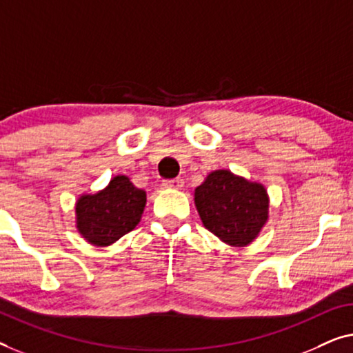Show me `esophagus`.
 <instances>
[{
	"label": "esophagus",
	"instance_id": "esophagus-1",
	"mask_svg": "<svg viewBox=\"0 0 353 353\" xmlns=\"http://www.w3.org/2000/svg\"><path fill=\"white\" fill-rule=\"evenodd\" d=\"M166 188H174V190H179V188L183 187V181L181 177H176V179H170V181H165L163 183Z\"/></svg>",
	"mask_w": 353,
	"mask_h": 353
}]
</instances>
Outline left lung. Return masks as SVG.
I'll return each instance as SVG.
<instances>
[{
  "mask_svg": "<svg viewBox=\"0 0 353 353\" xmlns=\"http://www.w3.org/2000/svg\"><path fill=\"white\" fill-rule=\"evenodd\" d=\"M195 206L203 225L232 246L250 245L269 219L265 188L227 170L211 172L195 188Z\"/></svg>",
  "mask_w": 353,
  "mask_h": 353,
  "instance_id": "obj_1",
  "label": "left lung"
}]
</instances>
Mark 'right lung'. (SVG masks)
Segmentation results:
<instances>
[{"instance_id": "right-lung-1", "label": "right lung", "mask_w": 353, "mask_h": 353, "mask_svg": "<svg viewBox=\"0 0 353 353\" xmlns=\"http://www.w3.org/2000/svg\"><path fill=\"white\" fill-rule=\"evenodd\" d=\"M147 193L126 176L113 177L103 190L83 195L77 203V227L96 246H108L141 221Z\"/></svg>"}]
</instances>
